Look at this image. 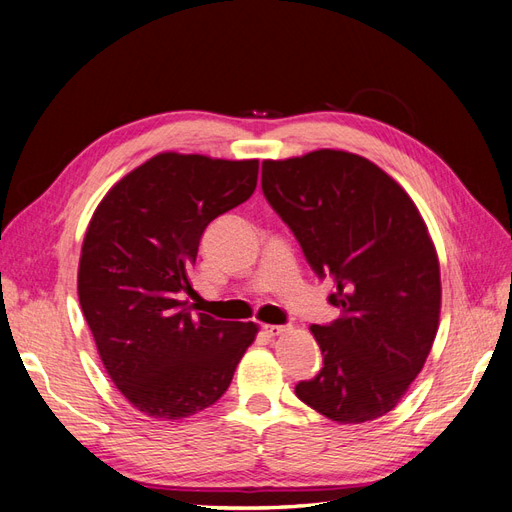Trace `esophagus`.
<instances>
[{
    "label": "esophagus",
    "instance_id": "1",
    "mask_svg": "<svg viewBox=\"0 0 512 512\" xmlns=\"http://www.w3.org/2000/svg\"><path fill=\"white\" fill-rule=\"evenodd\" d=\"M262 329H265V333L269 337H277V335H284L288 331V327H284V324H262Z\"/></svg>",
    "mask_w": 512,
    "mask_h": 512
}]
</instances>
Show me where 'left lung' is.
Instances as JSON below:
<instances>
[{"instance_id": "obj_1", "label": "left lung", "mask_w": 512, "mask_h": 512, "mask_svg": "<svg viewBox=\"0 0 512 512\" xmlns=\"http://www.w3.org/2000/svg\"><path fill=\"white\" fill-rule=\"evenodd\" d=\"M262 192L320 277L331 324L309 331L322 369L294 393L331 421L391 412L423 369L440 324V262L423 215L380 166L342 149L262 162Z\"/></svg>"}]
</instances>
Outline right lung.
I'll return each mask as SVG.
<instances>
[{"mask_svg": "<svg viewBox=\"0 0 512 512\" xmlns=\"http://www.w3.org/2000/svg\"><path fill=\"white\" fill-rule=\"evenodd\" d=\"M258 160L164 151L119 179L91 215L79 301L121 395L160 421L213 406L258 333L194 314L190 269L205 228L256 190Z\"/></svg>", "mask_w": 512, "mask_h": 512, "instance_id": "add662e5", "label": "right lung"}]
</instances>
